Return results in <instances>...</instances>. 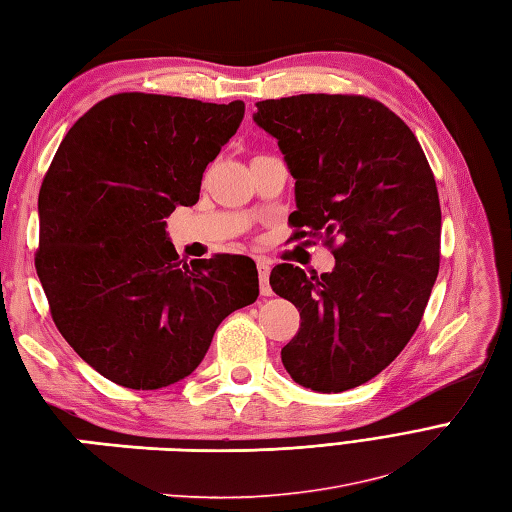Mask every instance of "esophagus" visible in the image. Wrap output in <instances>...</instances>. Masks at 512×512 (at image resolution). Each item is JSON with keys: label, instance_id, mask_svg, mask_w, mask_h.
Listing matches in <instances>:
<instances>
[{"label": "esophagus", "instance_id": "34e87169", "mask_svg": "<svg viewBox=\"0 0 512 512\" xmlns=\"http://www.w3.org/2000/svg\"><path fill=\"white\" fill-rule=\"evenodd\" d=\"M256 267H258L260 293H263V295H271V287H269V263H267V260H256Z\"/></svg>", "mask_w": 512, "mask_h": 512}]
</instances>
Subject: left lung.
<instances>
[{"label": "left lung", "instance_id": "1", "mask_svg": "<svg viewBox=\"0 0 512 512\" xmlns=\"http://www.w3.org/2000/svg\"><path fill=\"white\" fill-rule=\"evenodd\" d=\"M295 179V238L335 256L331 274L289 263L269 285L300 311L282 348L295 383L344 392L399 357L423 320L440 267V201L412 129L359 94H300L256 102Z\"/></svg>", "mask_w": 512, "mask_h": 512}]
</instances>
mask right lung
I'll list each match as a JSON object with an SVG mask.
<instances>
[{"instance_id":"add662e5","label":"right lung","mask_w":512,"mask_h":512,"mask_svg":"<svg viewBox=\"0 0 512 512\" xmlns=\"http://www.w3.org/2000/svg\"><path fill=\"white\" fill-rule=\"evenodd\" d=\"M243 113L241 100L113 94L74 122L43 177L37 276L65 342L113 383L188 377L217 326L258 298L252 258L181 263L164 230L195 206Z\"/></svg>"}]
</instances>
